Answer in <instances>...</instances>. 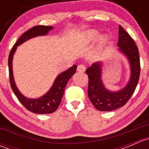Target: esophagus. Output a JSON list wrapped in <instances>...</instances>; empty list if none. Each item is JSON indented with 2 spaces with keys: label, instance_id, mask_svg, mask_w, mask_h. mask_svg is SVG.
I'll use <instances>...</instances> for the list:
<instances>
[{
  "label": "esophagus",
  "instance_id": "34e87169",
  "mask_svg": "<svg viewBox=\"0 0 149 149\" xmlns=\"http://www.w3.org/2000/svg\"><path fill=\"white\" fill-rule=\"evenodd\" d=\"M86 70V66L84 64H80V65H78L77 67V70L79 72H84Z\"/></svg>",
  "mask_w": 149,
  "mask_h": 149
}]
</instances>
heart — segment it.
<instances>
[{
  "label": "heart",
  "mask_w": 149,
  "mask_h": 149,
  "mask_svg": "<svg viewBox=\"0 0 149 149\" xmlns=\"http://www.w3.org/2000/svg\"><path fill=\"white\" fill-rule=\"evenodd\" d=\"M88 36H89V37H91V38H95L97 36V32L95 31H91L88 32Z\"/></svg>",
  "instance_id": "obj_1"
}]
</instances>
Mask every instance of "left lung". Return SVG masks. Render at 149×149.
Returning <instances> with one entry per match:
<instances>
[{
  "label": "left lung",
  "instance_id": "1",
  "mask_svg": "<svg viewBox=\"0 0 149 149\" xmlns=\"http://www.w3.org/2000/svg\"><path fill=\"white\" fill-rule=\"evenodd\" d=\"M119 49L127 57L131 68V76L124 88L111 92L104 86L101 80L102 65L100 62L92 64L86 70L88 75V96L94 107L100 111H112L124 106L136 90L139 83L141 64L138 47L130 34L119 26Z\"/></svg>",
  "mask_w": 149,
  "mask_h": 149
}]
</instances>
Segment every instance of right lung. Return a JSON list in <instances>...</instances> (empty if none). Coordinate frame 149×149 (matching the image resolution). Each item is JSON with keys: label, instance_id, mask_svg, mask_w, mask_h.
Listing matches in <instances>:
<instances>
[{"label": "right lung", "instance_id": "1", "mask_svg": "<svg viewBox=\"0 0 149 149\" xmlns=\"http://www.w3.org/2000/svg\"><path fill=\"white\" fill-rule=\"evenodd\" d=\"M52 29V26H46L43 25L33 26L30 29L25 31L16 41L12 47L8 56V70H9V80L12 90L19 101L22 104L24 107L30 112L36 114H49L52 113L58 109V106L61 102L62 97L63 96L65 87L69 79L76 73L77 65H73L65 71L63 72L55 79L52 88L49 91L40 98L31 100L24 97L16 86L13 80V71H12V60L13 55L16 51V47L19 45L22 44L26 40L40 35H45Z\"/></svg>", "mask_w": 149, "mask_h": 149}]
</instances>
